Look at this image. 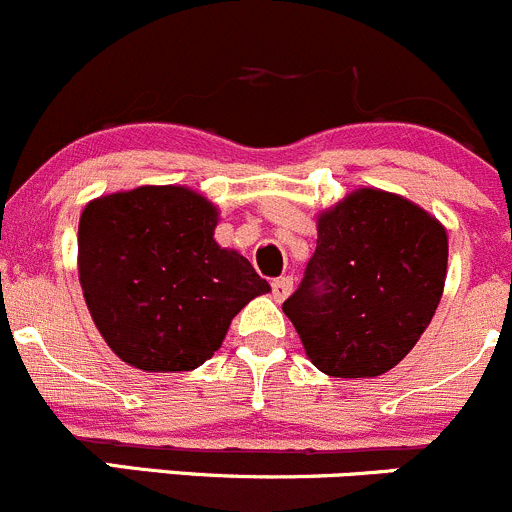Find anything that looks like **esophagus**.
Instances as JSON below:
<instances>
[{
	"label": "esophagus",
	"mask_w": 512,
	"mask_h": 512,
	"mask_svg": "<svg viewBox=\"0 0 512 512\" xmlns=\"http://www.w3.org/2000/svg\"><path fill=\"white\" fill-rule=\"evenodd\" d=\"M290 292H292V277H277V280H272V295H275L277 302L290 297Z\"/></svg>",
	"instance_id": "1"
}]
</instances>
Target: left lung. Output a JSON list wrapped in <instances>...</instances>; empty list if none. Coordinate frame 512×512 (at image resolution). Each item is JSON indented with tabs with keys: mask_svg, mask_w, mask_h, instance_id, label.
Wrapping results in <instances>:
<instances>
[{
	"mask_svg": "<svg viewBox=\"0 0 512 512\" xmlns=\"http://www.w3.org/2000/svg\"><path fill=\"white\" fill-rule=\"evenodd\" d=\"M445 272V227L405 197L362 187L317 217L315 255L282 310L317 370L375 377L420 340Z\"/></svg>",
	"mask_w": 512,
	"mask_h": 512,
	"instance_id": "1",
	"label": "left lung"
}]
</instances>
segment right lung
<instances>
[{
  "label": "right lung",
  "mask_w": 512,
  "mask_h": 512,
  "mask_svg": "<svg viewBox=\"0 0 512 512\" xmlns=\"http://www.w3.org/2000/svg\"><path fill=\"white\" fill-rule=\"evenodd\" d=\"M217 207L200 192L145 185L89 202L79 217L84 302L114 355L145 372L195 370L232 317L270 292L237 250L215 242Z\"/></svg>",
  "instance_id": "1"
}]
</instances>
